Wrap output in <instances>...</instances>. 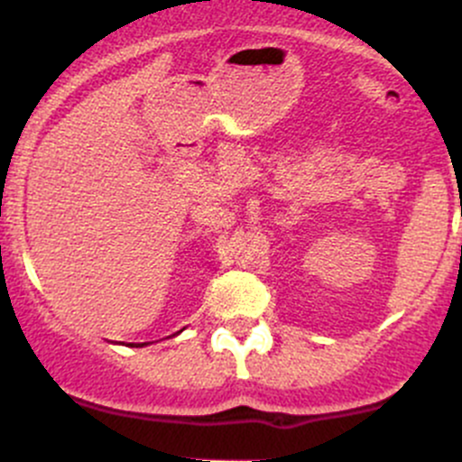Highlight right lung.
<instances>
[{"label":"right lung","mask_w":462,"mask_h":462,"mask_svg":"<svg viewBox=\"0 0 462 462\" xmlns=\"http://www.w3.org/2000/svg\"><path fill=\"white\" fill-rule=\"evenodd\" d=\"M144 344H147V342H144ZM141 346H143V344H141Z\"/></svg>","instance_id":"right-lung-1"}]
</instances>
